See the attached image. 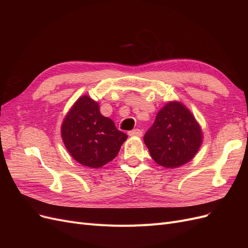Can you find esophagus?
Listing matches in <instances>:
<instances>
[{"instance_id":"esophagus-1","label":"esophagus","mask_w":248,"mask_h":248,"mask_svg":"<svg viewBox=\"0 0 248 248\" xmlns=\"http://www.w3.org/2000/svg\"><path fill=\"white\" fill-rule=\"evenodd\" d=\"M128 134L130 137H141L142 136V131L140 129H133L131 131L128 132Z\"/></svg>"}]
</instances>
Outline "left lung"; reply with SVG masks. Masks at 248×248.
I'll return each mask as SVG.
<instances>
[{
  "instance_id": "8db88e82",
  "label": "left lung",
  "mask_w": 248,
  "mask_h": 248,
  "mask_svg": "<svg viewBox=\"0 0 248 248\" xmlns=\"http://www.w3.org/2000/svg\"><path fill=\"white\" fill-rule=\"evenodd\" d=\"M144 141L157 164L175 169L196 156L202 142V131L192 112L183 103L174 100L157 112Z\"/></svg>"
}]
</instances>
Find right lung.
<instances>
[{
  "mask_svg": "<svg viewBox=\"0 0 248 248\" xmlns=\"http://www.w3.org/2000/svg\"><path fill=\"white\" fill-rule=\"evenodd\" d=\"M67 151L84 167L98 169L111 161L128 138L101 115L99 104L88 95L74 102L61 126Z\"/></svg>",
  "mask_w": 248,
  "mask_h": 248,
  "instance_id": "right-lung-1",
  "label": "right lung"
}]
</instances>
